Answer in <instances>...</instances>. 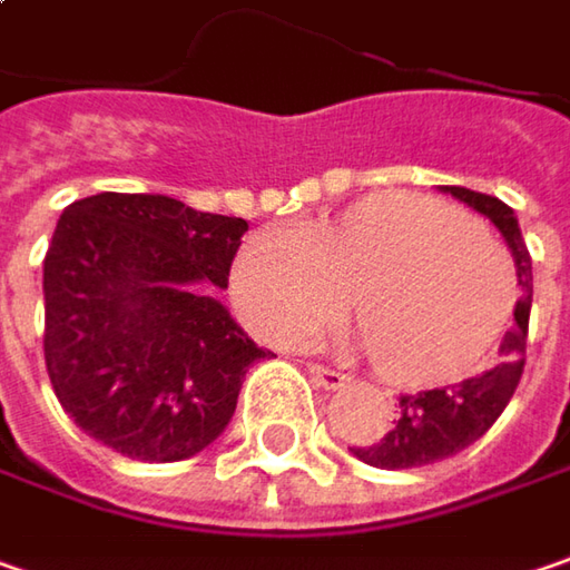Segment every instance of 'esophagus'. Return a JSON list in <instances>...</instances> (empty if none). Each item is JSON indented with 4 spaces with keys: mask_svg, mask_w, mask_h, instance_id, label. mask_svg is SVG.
<instances>
[{
    "mask_svg": "<svg viewBox=\"0 0 570 570\" xmlns=\"http://www.w3.org/2000/svg\"><path fill=\"white\" fill-rule=\"evenodd\" d=\"M307 372H311L314 382L321 384V387H327V391H336V387L346 384V375L336 372V368H327V365H307Z\"/></svg>",
    "mask_w": 570,
    "mask_h": 570,
    "instance_id": "obj_1",
    "label": "esophagus"
}]
</instances>
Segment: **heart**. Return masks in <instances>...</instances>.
Masks as SVG:
<instances>
[{"mask_svg": "<svg viewBox=\"0 0 570 570\" xmlns=\"http://www.w3.org/2000/svg\"><path fill=\"white\" fill-rule=\"evenodd\" d=\"M243 317L275 343H301L350 304L384 379L465 375L517 304L510 253L469 214L433 198H379L336 220L266 224L230 272Z\"/></svg>", "mask_w": 570, "mask_h": 570, "instance_id": "heart-1", "label": "heart"}]
</instances>
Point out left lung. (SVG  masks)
Wrapping results in <instances>:
<instances>
[{
    "label": "left lung",
    "instance_id": "obj_1",
    "mask_svg": "<svg viewBox=\"0 0 570 570\" xmlns=\"http://www.w3.org/2000/svg\"><path fill=\"white\" fill-rule=\"evenodd\" d=\"M440 188L445 195L465 202L478 214H484L510 246L517 282L523 288V295L513 307L517 327L507 330V336L500 343V358L488 372L459 384H449V387L404 394L401 416L384 433V440L353 449L358 462L375 465V469H420V465H433V462H442V459L469 449L471 442H478L494 426V420L510 404L520 375H523L529 307H532V259H529L527 240L520 234V220H517L513 208L503 205L494 195H481V191L462 186Z\"/></svg>",
    "mask_w": 570,
    "mask_h": 570
}]
</instances>
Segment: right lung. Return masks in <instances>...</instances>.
<instances>
[{"label": "right lung", "mask_w": 570, "mask_h": 570, "mask_svg": "<svg viewBox=\"0 0 570 570\" xmlns=\"http://www.w3.org/2000/svg\"><path fill=\"white\" fill-rule=\"evenodd\" d=\"M243 234V217L147 191L63 208L43 256V358L82 433L183 462L227 430L246 368L269 356L214 295Z\"/></svg>", "instance_id": "right-lung-1"}]
</instances>
